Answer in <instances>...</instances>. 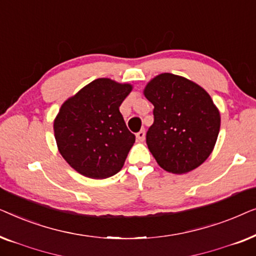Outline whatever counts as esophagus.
I'll return each mask as SVG.
<instances>
[{"label": "esophagus", "mask_w": 256, "mask_h": 256, "mask_svg": "<svg viewBox=\"0 0 256 256\" xmlns=\"http://www.w3.org/2000/svg\"><path fill=\"white\" fill-rule=\"evenodd\" d=\"M136 138H138V142H143L146 138V132L144 130H140L138 134H136Z\"/></svg>", "instance_id": "34e87169"}]
</instances>
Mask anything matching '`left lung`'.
Returning a JSON list of instances; mask_svg holds the SVG:
<instances>
[{
	"label": "left lung",
	"instance_id": "1",
	"mask_svg": "<svg viewBox=\"0 0 256 256\" xmlns=\"http://www.w3.org/2000/svg\"><path fill=\"white\" fill-rule=\"evenodd\" d=\"M144 96L154 104L146 144L168 172L186 174L211 155L220 113L210 94L184 76L162 73L150 80Z\"/></svg>",
	"mask_w": 256,
	"mask_h": 256
}]
</instances>
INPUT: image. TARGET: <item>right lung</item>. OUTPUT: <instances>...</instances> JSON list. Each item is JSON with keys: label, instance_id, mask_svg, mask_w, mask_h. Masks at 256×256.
Segmentation results:
<instances>
[{"label": "right lung", "instance_id": "add662e5", "mask_svg": "<svg viewBox=\"0 0 256 256\" xmlns=\"http://www.w3.org/2000/svg\"><path fill=\"white\" fill-rule=\"evenodd\" d=\"M132 90L130 84L100 78L62 104L54 122L56 142L60 155L79 174L104 180L122 169L135 135L118 107Z\"/></svg>", "mask_w": 256, "mask_h": 256}]
</instances>
